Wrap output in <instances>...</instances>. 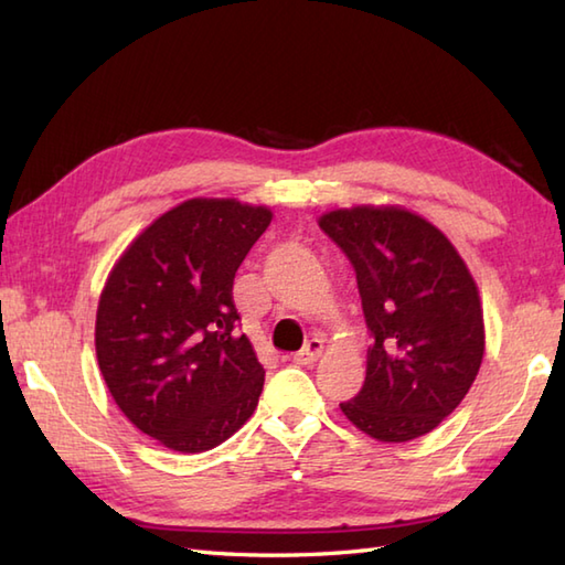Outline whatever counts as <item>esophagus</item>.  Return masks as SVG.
<instances>
[{
    "label": "esophagus",
    "instance_id": "esophagus-1",
    "mask_svg": "<svg viewBox=\"0 0 565 565\" xmlns=\"http://www.w3.org/2000/svg\"><path fill=\"white\" fill-rule=\"evenodd\" d=\"M320 354H322V342L318 338H313L303 344L301 352L294 354V362L296 364H313V362H318Z\"/></svg>",
    "mask_w": 565,
    "mask_h": 565
}]
</instances>
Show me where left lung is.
<instances>
[{"instance_id": "1", "label": "left lung", "mask_w": 565, "mask_h": 565, "mask_svg": "<svg viewBox=\"0 0 565 565\" xmlns=\"http://www.w3.org/2000/svg\"><path fill=\"white\" fill-rule=\"evenodd\" d=\"M318 225L350 257L371 344L366 379L342 413L376 441L427 435L473 386L486 352L473 274L435 223L403 206L322 213Z\"/></svg>"}]
</instances>
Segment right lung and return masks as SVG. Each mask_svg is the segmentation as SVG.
<instances>
[{"mask_svg": "<svg viewBox=\"0 0 565 565\" xmlns=\"http://www.w3.org/2000/svg\"><path fill=\"white\" fill-rule=\"evenodd\" d=\"M271 215L237 199H186L106 276L94 322L102 376L128 423L167 449L209 451L255 413L264 369L235 332L233 279Z\"/></svg>", "mask_w": 565, "mask_h": 565, "instance_id": "1", "label": "right lung"}]
</instances>
